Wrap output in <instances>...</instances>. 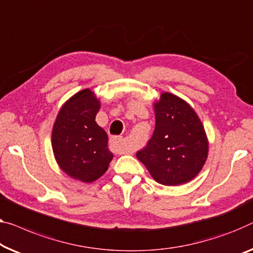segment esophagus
<instances>
[{
	"instance_id": "esophagus-1",
	"label": "esophagus",
	"mask_w": 253,
	"mask_h": 253,
	"mask_svg": "<svg viewBox=\"0 0 253 253\" xmlns=\"http://www.w3.org/2000/svg\"><path fill=\"white\" fill-rule=\"evenodd\" d=\"M110 148L116 153H127V150L124 145V139L122 136H114L110 138Z\"/></svg>"
}]
</instances>
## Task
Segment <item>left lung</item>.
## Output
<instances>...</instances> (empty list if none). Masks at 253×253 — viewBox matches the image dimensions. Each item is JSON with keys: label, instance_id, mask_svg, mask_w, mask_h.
Returning <instances> with one entry per match:
<instances>
[{"label": "left lung", "instance_id": "8db88e82", "mask_svg": "<svg viewBox=\"0 0 253 253\" xmlns=\"http://www.w3.org/2000/svg\"><path fill=\"white\" fill-rule=\"evenodd\" d=\"M156 128L136 157L154 180L175 186L197 176L208 157V139L195 111L170 93L154 103Z\"/></svg>", "mask_w": 253, "mask_h": 253}]
</instances>
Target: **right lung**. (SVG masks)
I'll list each match as a JSON object with an SVG mask.
<instances>
[{
	"label": "right lung",
	"mask_w": 253,
	"mask_h": 253,
	"mask_svg": "<svg viewBox=\"0 0 253 253\" xmlns=\"http://www.w3.org/2000/svg\"><path fill=\"white\" fill-rule=\"evenodd\" d=\"M100 101L83 89L63 104L52 130V148L60 168L84 183L102 176L114 158L108 135L95 122Z\"/></svg>",
	"instance_id": "obj_1"
}]
</instances>
